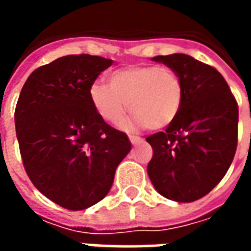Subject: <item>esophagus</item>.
I'll return each mask as SVG.
<instances>
[{
    "label": "esophagus",
    "mask_w": 251,
    "mask_h": 251,
    "mask_svg": "<svg viewBox=\"0 0 251 251\" xmlns=\"http://www.w3.org/2000/svg\"><path fill=\"white\" fill-rule=\"evenodd\" d=\"M129 140H130V142L134 145V144H138V142L141 141V137L138 136H129Z\"/></svg>",
    "instance_id": "1"
}]
</instances>
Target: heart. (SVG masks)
Wrapping results in <instances>:
<instances>
[{
	"label": "heart",
	"mask_w": 251,
	"mask_h": 251,
	"mask_svg": "<svg viewBox=\"0 0 251 251\" xmlns=\"http://www.w3.org/2000/svg\"><path fill=\"white\" fill-rule=\"evenodd\" d=\"M110 84L95 80L88 95L95 111L106 122L120 124L129 106L131 118L124 124L127 129L145 126L158 130L177 117L183 102V84L179 75L168 66L131 64L110 72Z\"/></svg>",
	"instance_id": "heart-1"
}]
</instances>
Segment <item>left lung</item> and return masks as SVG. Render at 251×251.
<instances>
[{
  "mask_svg": "<svg viewBox=\"0 0 251 251\" xmlns=\"http://www.w3.org/2000/svg\"><path fill=\"white\" fill-rule=\"evenodd\" d=\"M183 84L177 117L165 131L147 137L153 149L149 179L167 199L203 198L226 175L238 144V103L221 72L184 53L153 57Z\"/></svg>",
  "mask_w": 251,
  "mask_h": 251,
  "instance_id": "1",
  "label": "left lung"
}]
</instances>
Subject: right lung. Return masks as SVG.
Here are the masks:
<instances>
[{
	"label": "right lung",
	"instance_id": "add662e5",
	"mask_svg": "<svg viewBox=\"0 0 251 251\" xmlns=\"http://www.w3.org/2000/svg\"><path fill=\"white\" fill-rule=\"evenodd\" d=\"M111 63L87 53L59 57L30 74L16 104L25 172L41 194L67 210L103 199L131 149L127 136L100 118L88 95Z\"/></svg>",
	"mask_w": 251,
	"mask_h": 251
}]
</instances>
